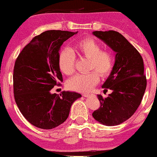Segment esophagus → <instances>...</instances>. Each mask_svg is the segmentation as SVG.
I'll list each match as a JSON object with an SVG mask.
<instances>
[{"instance_id":"esophagus-1","label":"esophagus","mask_w":157,"mask_h":157,"mask_svg":"<svg viewBox=\"0 0 157 157\" xmlns=\"http://www.w3.org/2000/svg\"><path fill=\"white\" fill-rule=\"evenodd\" d=\"M83 96H84V97L87 98V97H89L90 94H83Z\"/></svg>"}]
</instances>
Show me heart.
Listing matches in <instances>:
<instances>
[{"mask_svg":"<svg viewBox=\"0 0 157 157\" xmlns=\"http://www.w3.org/2000/svg\"><path fill=\"white\" fill-rule=\"evenodd\" d=\"M75 55L88 59V70H94L100 76H106L111 71L114 65V56L109 50H101V45L93 38L78 40L72 49V52L64 49L59 53V67L66 75L74 72ZM94 72L78 74L67 82L69 89L85 92L91 90L98 82V75Z\"/></svg>","mask_w":157,"mask_h":157,"instance_id":"1","label":"heart"}]
</instances>
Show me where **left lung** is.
Listing matches in <instances>:
<instances>
[{"mask_svg":"<svg viewBox=\"0 0 157 157\" xmlns=\"http://www.w3.org/2000/svg\"><path fill=\"white\" fill-rule=\"evenodd\" d=\"M92 34L116 52L111 74L102 85L105 90L109 88L112 93L105 98L98 95L101 106L92 116L102 124L115 126L129 119L140 105L147 87L144 60L118 32L94 31Z\"/></svg>","mask_w":157,"mask_h":157,"instance_id":"left-lung-1","label":"left lung"}]
</instances>
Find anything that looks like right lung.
Wrapping results in <instances>:
<instances>
[{
	"instance_id": "right-lung-1",
	"label": "right lung",
	"mask_w": 157,
	"mask_h": 157,
	"mask_svg": "<svg viewBox=\"0 0 157 157\" xmlns=\"http://www.w3.org/2000/svg\"><path fill=\"white\" fill-rule=\"evenodd\" d=\"M78 32L47 30L34 37L18 56L13 69V94L21 114L36 128L49 130L69 117L75 100V91L51 93L63 82L59 67L61 46Z\"/></svg>"
}]
</instances>
